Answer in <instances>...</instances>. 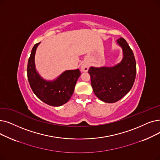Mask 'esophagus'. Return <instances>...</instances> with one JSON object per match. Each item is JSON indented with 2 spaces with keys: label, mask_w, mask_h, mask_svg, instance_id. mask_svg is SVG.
I'll list each match as a JSON object with an SVG mask.
<instances>
[{
  "label": "esophagus",
  "mask_w": 160,
  "mask_h": 160,
  "mask_svg": "<svg viewBox=\"0 0 160 160\" xmlns=\"http://www.w3.org/2000/svg\"><path fill=\"white\" fill-rule=\"evenodd\" d=\"M81 68V70L82 72H87L88 68H89V66L87 64H82Z\"/></svg>",
  "instance_id": "obj_1"
}]
</instances>
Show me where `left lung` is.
<instances>
[{
	"label": "left lung",
	"mask_w": 160,
	"mask_h": 160,
	"mask_svg": "<svg viewBox=\"0 0 160 160\" xmlns=\"http://www.w3.org/2000/svg\"><path fill=\"white\" fill-rule=\"evenodd\" d=\"M117 41L124 52L122 62L111 68L91 67L88 70L94 93L106 103L116 102L123 98L131 90L136 76L133 51L123 38Z\"/></svg>",
	"instance_id": "1"
}]
</instances>
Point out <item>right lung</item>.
I'll list each match as a JSON object with an SVG mask.
<instances>
[{
	"label": "right lung",
	"instance_id": "add662e5",
	"mask_svg": "<svg viewBox=\"0 0 160 160\" xmlns=\"http://www.w3.org/2000/svg\"><path fill=\"white\" fill-rule=\"evenodd\" d=\"M39 43L34 45L28 60L27 78L29 85L40 100L51 106L58 107L69 101L81 73L79 69L67 70L54 81L43 80L36 72L34 65L35 52Z\"/></svg>",
	"mask_w": 160,
	"mask_h": 160
}]
</instances>
